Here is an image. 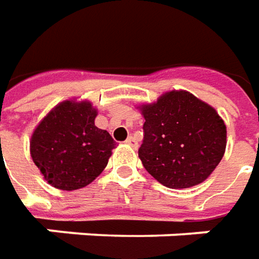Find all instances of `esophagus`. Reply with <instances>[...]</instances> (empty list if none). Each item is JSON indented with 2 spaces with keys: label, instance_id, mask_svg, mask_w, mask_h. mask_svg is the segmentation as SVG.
Wrapping results in <instances>:
<instances>
[{
  "label": "esophagus",
  "instance_id": "obj_1",
  "mask_svg": "<svg viewBox=\"0 0 259 259\" xmlns=\"http://www.w3.org/2000/svg\"><path fill=\"white\" fill-rule=\"evenodd\" d=\"M126 143H127L129 146L133 147V149H138V140L133 138V136H130V138H127V140H126Z\"/></svg>",
  "mask_w": 259,
  "mask_h": 259
}]
</instances>
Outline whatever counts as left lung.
I'll list each match as a JSON object with an SVG mask.
<instances>
[{
	"label": "left lung",
	"mask_w": 259,
	"mask_h": 259,
	"mask_svg": "<svg viewBox=\"0 0 259 259\" xmlns=\"http://www.w3.org/2000/svg\"><path fill=\"white\" fill-rule=\"evenodd\" d=\"M138 109L145 117L139 157L147 172L170 189L206 181L227 149V126L218 112L186 90L166 92Z\"/></svg>",
	"instance_id": "8db88e82"
}]
</instances>
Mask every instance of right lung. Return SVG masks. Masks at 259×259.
I'll list each match as a JSON object with an SVG mask.
<instances>
[{
  "mask_svg": "<svg viewBox=\"0 0 259 259\" xmlns=\"http://www.w3.org/2000/svg\"><path fill=\"white\" fill-rule=\"evenodd\" d=\"M96 116L92 102L68 99L54 106L34 129L32 162L51 186L61 191L84 188L107 166L116 142L94 124Z\"/></svg>",
  "mask_w": 259,
  "mask_h": 259,
  "instance_id": "right-lung-1",
  "label": "right lung"
}]
</instances>
